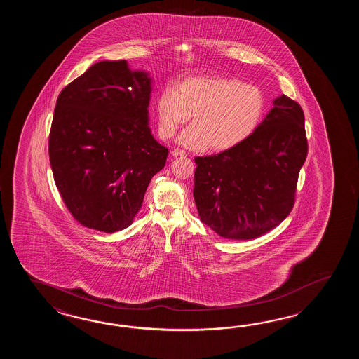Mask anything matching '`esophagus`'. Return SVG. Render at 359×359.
Segmentation results:
<instances>
[{
    "label": "esophagus",
    "mask_w": 359,
    "mask_h": 359,
    "mask_svg": "<svg viewBox=\"0 0 359 359\" xmlns=\"http://www.w3.org/2000/svg\"><path fill=\"white\" fill-rule=\"evenodd\" d=\"M172 155H173L175 158H183V156H187V154L184 153V151L181 150V149H175V150L172 151Z\"/></svg>",
    "instance_id": "1"
}]
</instances>
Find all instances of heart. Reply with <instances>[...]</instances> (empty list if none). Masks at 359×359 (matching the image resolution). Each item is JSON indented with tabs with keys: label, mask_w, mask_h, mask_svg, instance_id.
Wrapping results in <instances>:
<instances>
[{
	"label": "heart",
	"mask_w": 359,
	"mask_h": 359,
	"mask_svg": "<svg viewBox=\"0 0 359 359\" xmlns=\"http://www.w3.org/2000/svg\"><path fill=\"white\" fill-rule=\"evenodd\" d=\"M264 97L258 87L226 76H192L167 87L156 101L158 128L173 137L183 124L192 123L180 144L192 150L224 151L244 142L258 127Z\"/></svg>",
	"instance_id": "1"
}]
</instances>
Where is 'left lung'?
<instances>
[{"label": "left lung", "instance_id": "left-lung-1", "mask_svg": "<svg viewBox=\"0 0 359 359\" xmlns=\"http://www.w3.org/2000/svg\"><path fill=\"white\" fill-rule=\"evenodd\" d=\"M306 154L303 109L281 95L244 142L195 158L200 219L224 238L263 236L292 210Z\"/></svg>", "mask_w": 359, "mask_h": 359}]
</instances>
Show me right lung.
<instances>
[{
    "label": "right lung",
    "mask_w": 359,
    "mask_h": 359,
    "mask_svg": "<svg viewBox=\"0 0 359 359\" xmlns=\"http://www.w3.org/2000/svg\"><path fill=\"white\" fill-rule=\"evenodd\" d=\"M151 81L126 60L100 61L60 92L48 137L55 183L69 213L107 233L132 224L168 149L149 128Z\"/></svg>",
    "instance_id": "right-lung-1"
}]
</instances>
